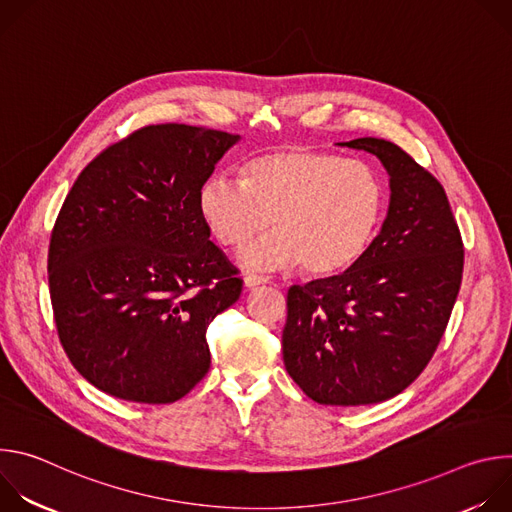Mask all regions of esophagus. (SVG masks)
Instances as JSON below:
<instances>
[{
    "instance_id": "34e87169",
    "label": "esophagus",
    "mask_w": 512,
    "mask_h": 512,
    "mask_svg": "<svg viewBox=\"0 0 512 512\" xmlns=\"http://www.w3.org/2000/svg\"><path fill=\"white\" fill-rule=\"evenodd\" d=\"M243 283H245L247 289H253V287H259V285L267 283V277H263V275H247V277L243 279Z\"/></svg>"
}]
</instances>
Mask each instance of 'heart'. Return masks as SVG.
<instances>
[{
    "label": "heart",
    "instance_id": "obj_1",
    "mask_svg": "<svg viewBox=\"0 0 512 512\" xmlns=\"http://www.w3.org/2000/svg\"><path fill=\"white\" fill-rule=\"evenodd\" d=\"M198 214L225 247L241 249L271 221L275 231L251 245L241 263L277 269L302 263L316 277L352 269L377 241L387 190L367 164L338 154L287 148L241 166V182L214 174L196 194Z\"/></svg>",
    "mask_w": 512,
    "mask_h": 512
}]
</instances>
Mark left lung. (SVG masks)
Listing matches in <instances>:
<instances>
[{
  "label": "left lung",
  "mask_w": 512,
  "mask_h": 512,
  "mask_svg": "<svg viewBox=\"0 0 512 512\" xmlns=\"http://www.w3.org/2000/svg\"><path fill=\"white\" fill-rule=\"evenodd\" d=\"M381 160L391 200L352 269L287 291L281 336L289 377L320 405L387 401L427 367L456 304L464 245L444 186L399 145L344 141Z\"/></svg>",
  "instance_id": "8db88e82"
}]
</instances>
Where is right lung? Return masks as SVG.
I'll list each match as a JSON object with an SVG mask.
<instances>
[{
	"label": "right lung",
	"instance_id": "1",
	"mask_svg": "<svg viewBox=\"0 0 512 512\" xmlns=\"http://www.w3.org/2000/svg\"><path fill=\"white\" fill-rule=\"evenodd\" d=\"M239 135L162 123L103 150L52 229L48 283L58 338L103 393L164 405L210 369L206 330L243 289L210 239L196 194Z\"/></svg>",
	"mask_w": 512,
	"mask_h": 512
}]
</instances>
